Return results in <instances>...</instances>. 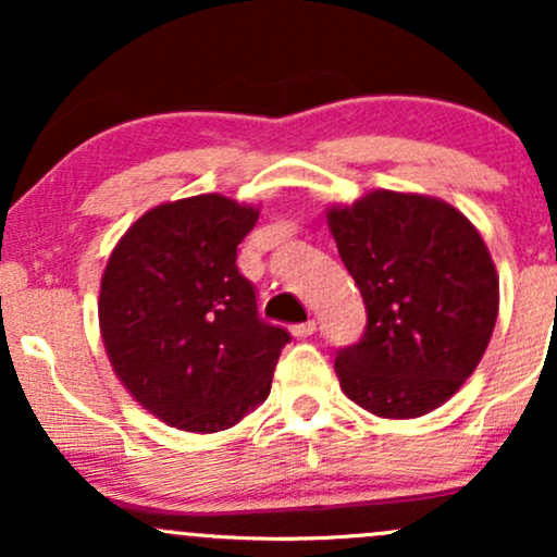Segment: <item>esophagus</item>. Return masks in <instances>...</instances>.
Listing matches in <instances>:
<instances>
[{
  "instance_id": "1",
  "label": "esophagus",
  "mask_w": 557,
  "mask_h": 557,
  "mask_svg": "<svg viewBox=\"0 0 557 557\" xmlns=\"http://www.w3.org/2000/svg\"><path fill=\"white\" fill-rule=\"evenodd\" d=\"M290 332H293V335H296V337H311V335H314V332H317V322H311V319H309V322L296 324V327H293Z\"/></svg>"
}]
</instances>
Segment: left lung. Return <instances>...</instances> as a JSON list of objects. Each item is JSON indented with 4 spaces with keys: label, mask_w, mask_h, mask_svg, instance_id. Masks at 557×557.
<instances>
[{
    "label": "left lung",
    "mask_w": 557,
    "mask_h": 557,
    "mask_svg": "<svg viewBox=\"0 0 557 557\" xmlns=\"http://www.w3.org/2000/svg\"><path fill=\"white\" fill-rule=\"evenodd\" d=\"M343 264L367 304V332L337 354L341 389L382 419H419L474 374L500 309L479 230L434 196L372 190L327 209Z\"/></svg>",
    "instance_id": "1"
}]
</instances>
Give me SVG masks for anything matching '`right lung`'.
<instances>
[{
	"mask_svg": "<svg viewBox=\"0 0 557 557\" xmlns=\"http://www.w3.org/2000/svg\"><path fill=\"white\" fill-rule=\"evenodd\" d=\"M259 207L220 194L159 203L112 248L99 330L131 398L175 430L214 434L257 411L272 387L283 327L259 319L238 243Z\"/></svg>",
	"mask_w": 557,
	"mask_h": 557,
	"instance_id": "right-lung-1",
	"label": "right lung"
}]
</instances>
